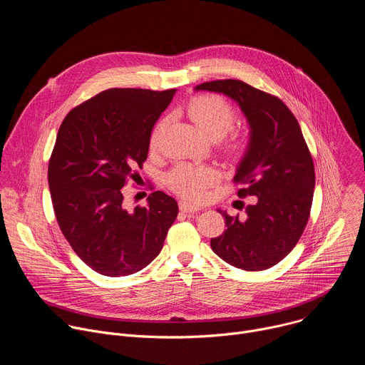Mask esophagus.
Here are the masks:
<instances>
[{"instance_id": "esophagus-1", "label": "esophagus", "mask_w": 365, "mask_h": 365, "mask_svg": "<svg viewBox=\"0 0 365 365\" xmlns=\"http://www.w3.org/2000/svg\"><path fill=\"white\" fill-rule=\"evenodd\" d=\"M179 207H180L182 212H186V214H195L196 211H199L197 206H195V205H192V203H189L186 200H180L179 202Z\"/></svg>"}]
</instances>
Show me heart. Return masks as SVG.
Instances as JSON below:
<instances>
[{
  "label": "heart",
  "instance_id": "1",
  "mask_svg": "<svg viewBox=\"0 0 365 365\" xmlns=\"http://www.w3.org/2000/svg\"><path fill=\"white\" fill-rule=\"evenodd\" d=\"M186 111L195 125L211 140H220L230 133L235 123V113L228 103L220 96L202 95L193 98L186 107ZM165 127L162 121L151 135V145L158 144L159 135ZM218 180V173L202 165L180 163L169 175V186L180 196L190 200H200L205 196L206 189Z\"/></svg>",
  "mask_w": 365,
  "mask_h": 365
}]
</instances>
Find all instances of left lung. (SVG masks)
Here are the masks:
<instances>
[{
  "mask_svg": "<svg viewBox=\"0 0 365 365\" xmlns=\"http://www.w3.org/2000/svg\"><path fill=\"white\" fill-rule=\"evenodd\" d=\"M195 91L228 96L250 127L234 180L245 185L238 196H255V203L247 205L244 220L218 210L227 230L211 240V248L237 269H270L297 244L314 199L315 169L300 125L283 101L242 81L205 82Z\"/></svg>",
  "mask_w": 365,
  "mask_h": 365,
  "instance_id": "obj_1",
  "label": "left lung"
}]
</instances>
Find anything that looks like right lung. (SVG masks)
<instances>
[{
	"mask_svg": "<svg viewBox=\"0 0 365 365\" xmlns=\"http://www.w3.org/2000/svg\"><path fill=\"white\" fill-rule=\"evenodd\" d=\"M176 89L113 88L63 120L48 162L58 224L93 272L121 277L147 267L163 248L178 202L162 190L128 211L123 186L147 159L151 130Z\"/></svg>",
	"mask_w": 365,
	"mask_h": 365,
	"instance_id": "add662e5",
	"label": "right lung"
}]
</instances>
